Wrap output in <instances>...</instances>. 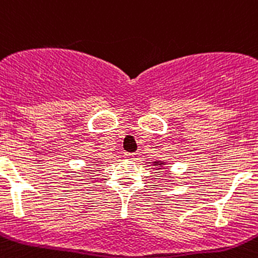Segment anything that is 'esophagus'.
Masks as SVG:
<instances>
[{
	"label": "esophagus",
	"mask_w": 258,
	"mask_h": 258,
	"mask_svg": "<svg viewBox=\"0 0 258 258\" xmlns=\"http://www.w3.org/2000/svg\"><path fill=\"white\" fill-rule=\"evenodd\" d=\"M124 158L128 159V160H135V159L139 158V155L136 153H126L124 154Z\"/></svg>",
	"instance_id": "1"
}]
</instances>
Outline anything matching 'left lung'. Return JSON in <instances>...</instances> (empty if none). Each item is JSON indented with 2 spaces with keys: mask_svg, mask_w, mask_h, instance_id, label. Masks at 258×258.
Segmentation results:
<instances>
[{
  "mask_svg": "<svg viewBox=\"0 0 258 258\" xmlns=\"http://www.w3.org/2000/svg\"><path fill=\"white\" fill-rule=\"evenodd\" d=\"M153 165L155 167V170L156 172H159V170H163V169H167V162H164V160H155V162H153Z\"/></svg>",
  "mask_w": 258,
  "mask_h": 258,
  "instance_id": "left-lung-1",
  "label": "left lung"
}]
</instances>
